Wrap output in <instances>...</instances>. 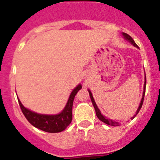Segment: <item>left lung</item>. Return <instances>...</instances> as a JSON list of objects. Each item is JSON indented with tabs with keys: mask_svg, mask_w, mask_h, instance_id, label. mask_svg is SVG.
Listing matches in <instances>:
<instances>
[{
	"mask_svg": "<svg viewBox=\"0 0 160 160\" xmlns=\"http://www.w3.org/2000/svg\"><path fill=\"white\" fill-rule=\"evenodd\" d=\"M123 37H124L125 39H126L127 41H128L129 42L132 43V44H133L135 47H137L138 48V45L137 44L135 43V41H134L133 39L132 38V37H130V36L128 35V34L125 33V32H123ZM145 89H146V77H145V80H144V86H143V96H142V100H141L140 101V103H139V108H138L137 111H136V115L135 116H133V117H132V119H134V118L136 117V115L139 113V110L141 109V108H142V105H143V99H144V95H145ZM88 92H89V96H90V98H91V100H92V103L93 104V107H94L95 108V111H96V116L98 117V119H100V120H101L102 122H103V123H105L106 124L108 125H111V126H119V123H117V122L114 121V120H112V119H106V118L104 117V116H103V115L101 114V112H100V109L98 108L97 105H96V102H95L94 100V98H93L92 96V92H90V90H88Z\"/></svg>",
	"mask_w": 160,
	"mask_h": 160,
	"instance_id": "1",
	"label": "left lung"
}]
</instances>
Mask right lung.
I'll use <instances>...</instances> for the list:
<instances>
[{
  "instance_id": "obj_1",
  "label": "right lung",
  "mask_w": 160,
  "mask_h": 160,
  "mask_svg": "<svg viewBox=\"0 0 160 160\" xmlns=\"http://www.w3.org/2000/svg\"><path fill=\"white\" fill-rule=\"evenodd\" d=\"M82 88L81 84H78L71 92L65 108L57 115L38 114L24 108L18 99L19 105L23 114L32 126L46 132L57 133L64 131L71 123L72 119V104L75 96Z\"/></svg>"
}]
</instances>
